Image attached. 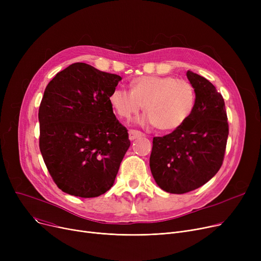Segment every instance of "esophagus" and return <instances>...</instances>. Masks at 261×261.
<instances>
[{"mask_svg":"<svg viewBox=\"0 0 261 261\" xmlns=\"http://www.w3.org/2000/svg\"><path fill=\"white\" fill-rule=\"evenodd\" d=\"M145 134L141 131H138V130H129V139L130 141H134L136 139L141 138V136H144Z\"/></svg>","mask_w":261,"mask_h":261,"instance_id":"1","label":"esophagus"}]
</instances>
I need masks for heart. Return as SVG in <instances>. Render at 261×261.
I'll return each mask as SVG.
<instances>
[{"instance_id": "heart-1", "label": "heart", "mask_w": 261, "mask_h": 261, "mask_svg": "<svg viewBox=\"0 0 261 261\" xmlns=\"http://www.w3.org/2000/svg\"><path fill=\"white\" fill-rule=\"evenodd\" d=\"M130 88L131 91L116 88L109 96L110 105L120 118L131 119L144 108L148 113L144 123L171 131L184 125L194 111L196 91L188 80L147 75L134 79Z\"/></svg>"}]
</instances>
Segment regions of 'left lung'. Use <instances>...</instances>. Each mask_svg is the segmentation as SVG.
<instances>
[{
	"instance_id": "1",
	"label": "left lung",
	"mask_w": 261,
	"mask_h": 261,
	"mask_svg": "<svg viewBox=\"0 0 261 261\" xmlns=\"http://www.w3.org/2000/svg\"><path fill=\"white\" fill-rule=\"evenodd\" d=\"M186 76L196 91L194 111L184 125L163 138H153L150 169L156 184L170 194L195 190L220 169L228 123L222 95L194 72Z\"/></svg>"
}]
</instances>
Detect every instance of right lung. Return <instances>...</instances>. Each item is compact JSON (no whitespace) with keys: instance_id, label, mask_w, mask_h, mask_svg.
Wrapping results in <instances>:
<instances>
[{"instance_id":"right-lung-1","label":"right lung","mask_w":261,"mask_h":261,"mask_svg":"<svg viewBox=\"0 0 261 261\" xmlns=\"http://www.w3.org/2000/svg\"><path fill=\"white\" fill-rule=\"evenodd\" d=\"M121 77L77 62L47 85L39 108L41 154L54 182L81 198L103 195L114 184L130 141L109 96Z\"/></svg>"}]
</instances>
